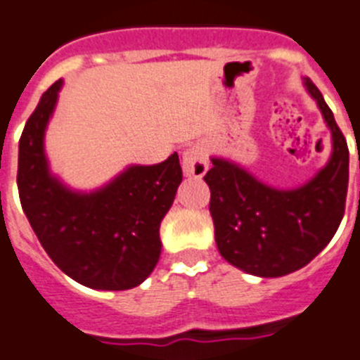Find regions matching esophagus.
I'll return each mask as SVG.
<instances>
[{"label": "esophagus", "instance_id": "obj_1", "mask_svg": "<svg viewBox=\"0 0 360 360\" xmlns=\"http://www.w3.org/2000/svg\"><path fill=\"white\" fill-rule=\"evenodd\" d=\"M183 170L190 177H203L208 170L207 148L201 146V144L188 148L183 153Z\"/></svg>", "mask_w": 360, "mask_h": 360}]
</instances>
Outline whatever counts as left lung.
<instances>
[{"instance_id":"8db88e82","label":"left lung","mask_w":360,"mask_h":360,"mask_svg":"<svg viewBox=\"0 0 360 360\" xmlns=\"http://www.w3.org/2000/svg\"><path fill=\"white\" fill-rule=\"evenodd\" d=\"M306 87L333 137L331 159L307 185L271 188L223 159H212L205 175L217 249L229 264L255 276H285L302 269L328 245L342 221L348 143L319 87L309 78Z\"/></svg>"}]
</instances>
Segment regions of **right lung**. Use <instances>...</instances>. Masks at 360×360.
Returning <instances> with one entry per match:
<instances>
[{"mask_svg": "<svg viewBox=\"0 0 360 360\" xmlns=\"http://www.w3.org/2000/svg\"><path fill=\"white\" fill-rule=\"evenodd\" d=\"M62 80L44 93L20 139L18 192L41 247L86 288L124 291L143 283L161 256L159 226L183 181L179 155L128 170L93 194L54 179L44 153L45 126Z\"/></svg>", "mask_w": 360, "mask_h": 360, "instance_id": "1", "label": "right lung"}]
</instances>
